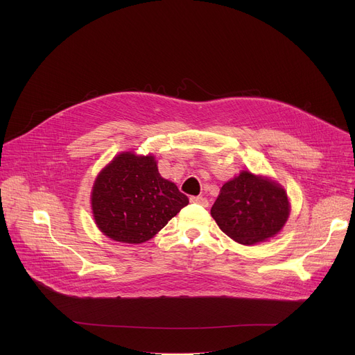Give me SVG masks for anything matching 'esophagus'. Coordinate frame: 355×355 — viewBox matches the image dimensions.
<instances>
[{"mask_svg":"<svg viewBox=\"0 0 355 355\" xmlns=\"http://www.w3.org/2000/svg\"><path fill=\"white\" fill-rule=\"evenodd\" d=\"M191 202H192V204H198L200 207H208L209 205L208 199L204 198V196H191Z\"/></svg>","mask_w":355,"mask_h":355,"instance_id":"obj_1","label":"esophagus"}]
</instances>
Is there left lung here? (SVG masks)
I'll return each mask as SVG.
<instances>
[{"instance_id": "left-lung-1", "label": "left lung", "mask_w": 355, "mask_h": 355, "mask_svg": "<svg viewBox=\"0 0 355 355\" xmlns=\"http://www.w3.org/2000/svg\"><path fill=\"white\" fill-rule=\"evenodd\" d=\"M211 215L230 239L254 244L282 229L289 216V202L277 182L241 171L220 188Z\"/></svg>"}]
</instances>
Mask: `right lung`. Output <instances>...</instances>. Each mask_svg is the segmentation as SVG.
<instances>
[{
    "instance_id": "right-lung-1",
    "label": "right lung",
    "mask_w": 355,
    "mask_h": 355,
    "mask_svg": "<svg viewBox=\"0 0 355 355\" xmlns=\"http://www.w3.org/2000/svg\"><path fill=\"white\" fill-rule=\"evenodd\" d=\"M188 198L164 180L153 156L121 153L96 177L91 205L105 236L139 244L153 237L184 207Z\"/></svg>"
}]
</instances>
